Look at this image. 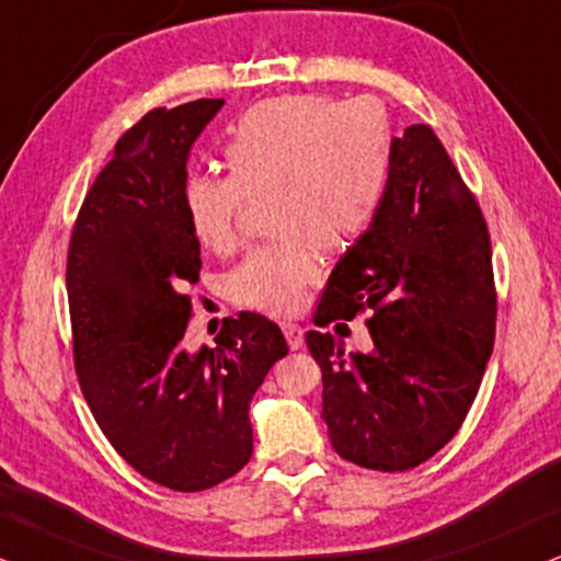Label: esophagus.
<instances>
[{
    "instance_id": "34e87169",
    "label": "esophagus",
    "mask_w": 561,
    "mask_h": 561,
    "mask_svg": "<svg viewBox=\"0 0 561 561\" xmlns=\"http://www.w3.org/2000/svg\"><path fill=\"white\" fill-rule=\"evenodd\" d=\"M280 330H283V335H286L288 348L299 351L301 345H304V328H301V324H296L291 320H283L280 322Z\"/></svg>"
}]
</instances>
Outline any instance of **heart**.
I'll return each instance as SVG.
<instances>
[{
	"instance_id": "1",
	"label": "heart",
	"mask_w": 561,
	"mask_h": 561,
	"mask_svg": "<svg viewBox=\"0 0 561 561\" xmlns=\"http://www.w3.org/2000/svg\"><path fill=\"white\" fill-rule=\"evenodd\" d=\"M390 116L371 99L291 95L257 103L231 127L228 176L197 174L184 186L192 233L231 252L247 197L273 192L275 244L252 249L231 275L233 299L270 314L296 312L320 278L317 240L343 249L377 218L392 176Z\"/></svg>"
}]
</instances>
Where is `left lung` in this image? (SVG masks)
<instances>
[{"label": "left lung", "mask_w": 561, "mask_h": 561, "mask_svg": "<svg viewBox=\"0 0 561 561\" xmlns=\"http://www.w3.org/2000/svg\"><path fill=\"white\" fill-rule=\"evenodd\" d=\"M366 320L371 348L309 330L322 419L343 460L411 471L455 437L494 348L496 291L483 216L426 124L396 137L377 218L345 249L314 324Z\"/></svg>", "instance_id": "obj_1"}]
</instances>
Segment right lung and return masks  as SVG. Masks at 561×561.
Returning a JSON list of instances; mask_svg holds the SVG:
<instances>
[{"label": "right lung", "instance_id": "right-lung-1", "mask_svg": "<svg viewBox=\"0 0 561 561\" xmlns=\"http://www.w3.org/2000/svg\"><path fill=\"white\" fill-rule=\"evenodd\" d=\"M224 99L153 108L116 142L72 228L67 296L75 369L101 432L137 473L203 492L252 458L249 403L288 354L267 317H228L186 351L199 241L184 210L186 161Z\"/></svg>", "mask_w": 561, "mask_h": 561}]
</instances>
